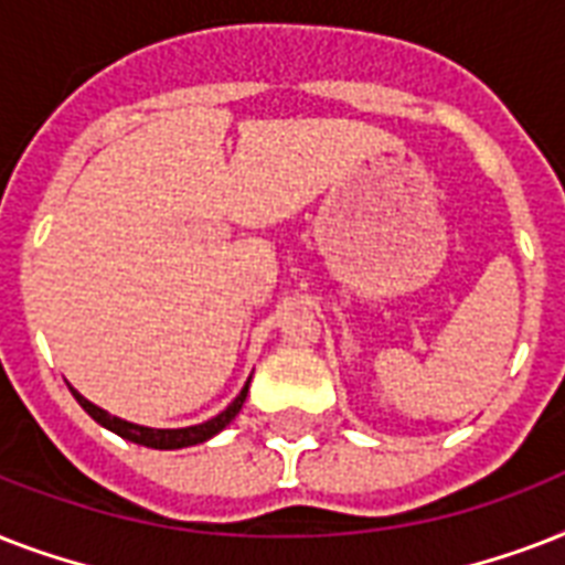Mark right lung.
I'll return each instance as SVG.
<instances>
[{"label":"right lung","mask_w":565,"mask_h":565,"mask_svg":"<svg viewBox=\"0 0 565 565\" xmlns=\"http://www.w3.org/2000/svg\"><path fill=\"white\" fill-rule=\"evenodd\" d=\"M246 393H248V384L239 390V395L234 398V402L225 407V411L220 413V416H213V419L202 422V425H190V428H143V425H135V422H126V419H117V416H110V413H105L102 407H96V404H90L84 395H78L73 390L75 402L82 404L84 411L90 413L93 419L99 422V425H105L108 430H114V434H119L122 439H131V443H137V446H146V448H188V446H195V443H204V439H211L213 434H220L225 425H228L234 416L239 413V407H243V402H246Z\"/></svg>","instance_id":"1"}]
</instances>
